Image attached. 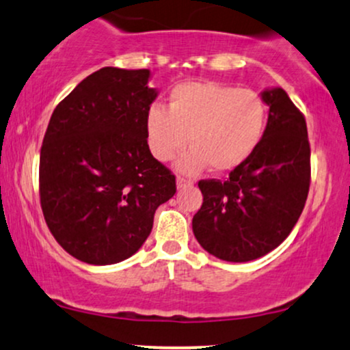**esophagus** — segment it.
<instances>
[{"label":"esophagus","instance_id":"34e87169","mask_svg":"<svg viewBox=\"0 0 350 350\" xmlns=\"http://www.w3.org/2000/svg\"><path fill=\"white\" fill-rule=\"evenodd\" d=\"M190 185H191V180L183 178V176H178V178H176V187H178V190H182V188L190 187Z\"/></svg>","mask_w":350,"mask_h":350}]
</instances>
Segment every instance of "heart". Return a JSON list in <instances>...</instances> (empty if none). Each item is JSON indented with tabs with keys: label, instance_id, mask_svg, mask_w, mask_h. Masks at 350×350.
<instances>
[{
	"label": "heart",
	"instance_id": "1",
	"mask_svg": "<svg viewBox=\"0 0 350 350\" xmlns=\"http://www.w3.org/2000/svg\"><path fill=\"white\" fill-rule=\"evenodd\" d=\"M266 109L260 94L211 81L180 82L170 90L168 107L152 105L145 133L152 155L168 162L185 145L180 170L196 174L210 165L230 172L253 155L265 133Z\"/></svg>",
	"mask_w": 350,
	"mask_h": 350
}]
</instances>
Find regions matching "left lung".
<instances>
[{
    "label": "left lung",
    "mask_w": 350,
    "mask_h": 350,
    "mask_svg": "<svg viewBox=\"0 0 350 350\" xmlns=\"http://www.w3.org/2000/svg\"><path fill=\"white\" fill-rule=\"evenodd\" d=\"M269 107L261 142L226 180H200L203 205L195 238L223 261L246 262L281 245L299 219L311 182V147L304 116L284 89L261 92Z\"/></svg>",
    "instance_id": "left-lung-1"
}]
</instances>
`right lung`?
Segmentation results:
<instances>
[{"label":"right lung","instance_id":"obj_1","mask_svg":"<svg viewBox=\"0 0 350 350\" xmlns=\"http://www.w3.org/2000/svg\"><path fill=\"white\" fill-rule=\"evenodd\" d=\"M148 79V69L96 70L59 102L42 140V215L59 245L88 265L135 254L176 191L147 144L145 117L159 94Z\"/></svg>","mask_w":350,"mask_h":350}]
</instances>
